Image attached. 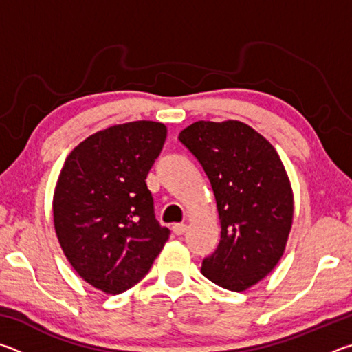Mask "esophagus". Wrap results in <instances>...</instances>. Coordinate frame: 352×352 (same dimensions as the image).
Listing matches in <instances>:
<instances>
[{
  "label": "esophagus",
  "mask_w": 352,
  "mask_h": 352,
  "mask_svg": "<svg viewBox=\"0 0 352 352\" xmlns=\"http://www.w3.org/2000/svg\"><path fill=\"white\" fill-rule=\"evenodd\" d=\"M172 231H174L177 236H182V234H184V231H186V225H184V223H174V225H172Z\"/></svg>",
  "instance_id": "34e87169"
}]
</instances>
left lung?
Instances as JSON below:
<instances>
[{"instance_id":"left-lung-1","label":"left lung","mask_w":352,"mask_h":352,"mask_svg":"<svg viewBox=\"0 0 352 352\" xmlns=\"http://www.w3.org/2000/svg\"><path fill=\"white\" fill-rule=\"evenodd\" d=\"M210 178L220 242L201 273L225 289L258 284L283 258L294 223V190L276 148L248 124L197 121L178 135Z\"/></svg>"}]
</instances>
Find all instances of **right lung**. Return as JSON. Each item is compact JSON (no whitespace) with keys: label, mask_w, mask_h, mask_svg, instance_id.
Segmentation results:
<instances>
[{"label":"right lung","mask_w":352,"mask_h":352,"mask_svg":"<svg viewBox=\"0 0 352 352\" xmlns=\"http://www.w3.org/2000/svg\"><path fill=\"white\" fill-rule=\"evenodd\" d=\"M166 135L164 124L153 121L111 126L76 146L58 174V243L77 275L107 295L140 283L169 239L146 184Z\"/></svg>","instance_id":"obj_1"}]
</instances>
